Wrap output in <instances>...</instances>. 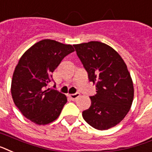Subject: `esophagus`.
I'll return each instance as SVG.
<instances>
[{
  "instance_id": "34e87169",
  "label": "esophagus",
  "mask_w": 152,
  "mask_h": 152,
  "mask_svg": "<svg viewBox=\"0 0 152 152\" xmlns=\"http://www.w3.org/2000/svg\"><path fill=\"white\" fill-rule=\"evenodd\" d=\"M68 96L71 98L72 100H76L79 96H80V93L79 92H76V93H74V94H69Z\"/></svg>"
}]
</instances>
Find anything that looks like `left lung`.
I'll list each match as a JSON object with an SVG mask.
<instances>
[{"instance_id": "8db88e82", "label": "left lung", "mask_w": 152, "mask_h": 152, "mask_svg": "<svg viewBox=\"0 0 152 152\" xmlns=\"http://www.w3.org/2000/svg\"><path fill=\"white\" fill-rule=\"evenodd\" d=\"M73 46L89 81L96 87V94L90 96L91 106L83 112V118L96 129H109L124 120L132 104L134 88L127 65L116 51L104 43Z\"/></svg>"}]
</instances>
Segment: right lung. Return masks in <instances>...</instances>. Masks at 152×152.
Returning a JSON list of instances; mask_svg holds the SVG:
<instances>
[{"mask_svg": "<svg viewBox=\"0 0 152 152\" xmlns=\"http://www.w3.org/2000/svg\"><path fill=\"white\" fill-rule=\"evenodd\" d=\"M71 45L45 39L25 52L15 68L11 93L23 115L38 125L48 124L61 114L67 97L54 89L45 88L66 56L74 52Z\"/></svg>", "mask_w": 152, "mask_h": 152, "instance_id": "right-lung-1", "label": "right lung"}]
</instances>
